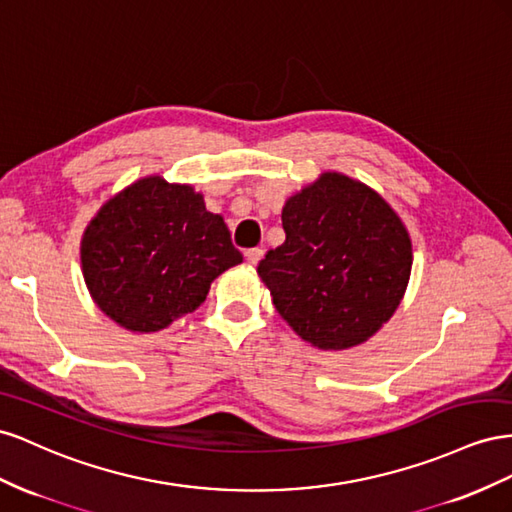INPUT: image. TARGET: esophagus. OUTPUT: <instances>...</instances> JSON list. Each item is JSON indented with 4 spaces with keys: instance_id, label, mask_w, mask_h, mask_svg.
<instances>
[{
    "instance_id": "esophagus-1",
    "label": "esophagus",
    "mask_w": 512,
    "mask_h": 512,
    "mask_svg": "<svg viewBox=\"0 0 512 512\" xmlns=\"http://www.w3.org/2000/svg\"><path fill=\"white\" fill-rule=\"evenodd\" d=\"M246 255V261L251 266H257L259 261H261V257H264V251H261V248H248V251L244 253Z\"/></svg>"
}]
</instances>
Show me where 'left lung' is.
I'll list each match as a JSON object with an SVG mask.
<instances>
[{
  "mask_svg": "<svg viewBox=\"0 0 512 512\" xmlns=\"http://www.w3.org/2000/svg\"><path fill=\"white\" fill-rule=\"evenodd\" d=\"M285 242L257 272L276 311L319 349L367 341L397 311L410 283L412 240L369 186L324 173L285 201Z\"/></svg>",
  "mask_w": 512,
  "mask_h": 512,
  "instance_id": "1",
  "label": "left lung"
}]
</instances>
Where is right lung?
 <instances>
[{
    "instance_id": "1",
    "label": "right lung",
    "mask_w": 512,
    "mask_h": 512,
    "mask_svg": "<svg viewBox=\"0 0 512 512\" xmlns=\"http://www.w3.org/2000/svg\"><path fill=\"white\" fill-rule=\"evenodd\" d=\"M242 253L203 195L160 175L111 197L87 225L81 268L100 311L133 332H158L193 313Z\"/></svg>"
}]
</instances>
